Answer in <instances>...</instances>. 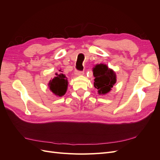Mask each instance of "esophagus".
Masks as SVG:
<instances>
[{
    "instance_id": "34e87169",
    "label": "esophagus",
    "mask_w": 160,
    "mask_h": 160,
    "mask_svg": "<svg viewBox=\"0 0 160 160\" xmlns=\"http://www.w3.org/2000/svg\"><path fill=\"white\" fill-rule=\"evenodd\" d=\"M75 74H76L77 75H83V72L79 71H75Z\"/></svg>"
}]
</instances>
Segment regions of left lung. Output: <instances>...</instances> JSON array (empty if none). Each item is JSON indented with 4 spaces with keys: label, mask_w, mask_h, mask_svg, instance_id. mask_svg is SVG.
<instances>
[{
    "label": "left lung",
    "mask_w": 160,
    "mask_h": 160,
    "mask_svg": "<svg viewBox=\"0 0 160 160\" xmlns=\"http://www.w3.org/2000/svg\"><path fill=\"white\" fill-rule=\"evenodd\" d=\"M94 87L99 95H105L111 90L117 81L115 72L105 64H97L93 67Z\"/></svg>",
    "instance_id": "obj_1"
}]
</instances>
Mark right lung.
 I'll use <instances>...</instances> for the list:
<instances>
[{"instance_id":"right-lung-1","label":"right lung","mask_w":160,"mask_h":160,"mask_svg":"<svg viewBox=\"0 0 160 160\" xmlns=\"http://www.w3.org/2000/svg\"><path fill=\"white\" fill-rule=\"evenodd\" d=\"M48 87L49 90L56 96H63L66 93L68 87L67 77L62 73H56V76L54 77V78L49 81Z\"/></svg>"}]
</instances>
